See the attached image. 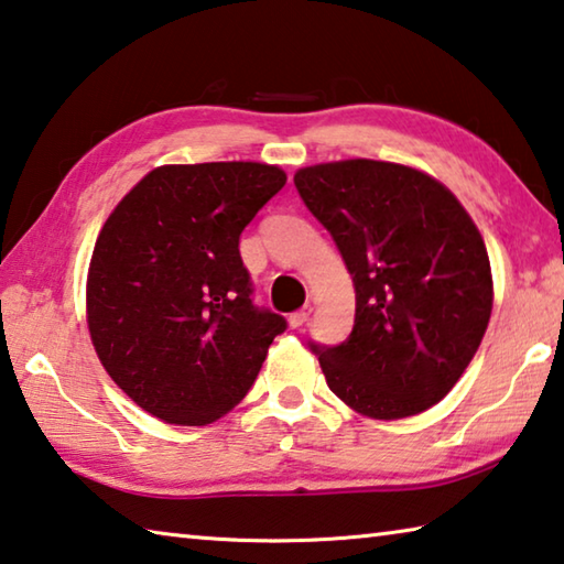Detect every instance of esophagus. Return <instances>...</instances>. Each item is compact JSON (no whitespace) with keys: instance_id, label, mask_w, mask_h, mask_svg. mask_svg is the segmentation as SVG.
<instances>
[{"instance_id":"34e87169","label":"esophagus","mask_w":564,"mask_h":564,"mask_svg":"<svg viewBox=\"0 0 564 564\" xmlns=\"http://www.w3.org/2000/svg\"><path fill=\"white\" fill-rule=\"evenodd\" d=\"M313 313V305H303L301 311H295V313H291L289 316V323H291V328H303L305 326V321H308V316Z\"/></svg>"}]
</instances>
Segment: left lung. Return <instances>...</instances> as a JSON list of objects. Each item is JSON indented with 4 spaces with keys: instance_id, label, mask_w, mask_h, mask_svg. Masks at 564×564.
I'll use <instances>...</instances> for the list:
<instances>
[{
    "instance_id": "left-lung-1",
    "label": "left lung",
    "mask_w": 564,
    "mask_h": 564,
    "mask_svg": "<svg viewBox=\"0 0 564 564\" xmlns=\"http://www.w3.org/2000/svg\"><path fill=\"white\" fill-rule=\"evenodd\" d=\"M356 285L340 346L311 350L328 388L376 420L417 415L451 393L492 311L488 248L441 181L403 164L348 159L295 171Z\"/></svg>"
}]
</instances>
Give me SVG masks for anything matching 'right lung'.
<instances>
[{"instance_id": "right-lung-1", "label": "right lung", "mask_w": 564, "mask_h": 564, "mask_svg": "<svg viewBox=\"0 0 564 564\" xmlns=\"http://www.w3.org/2000/svg\"><path fill=\"white\" fill-rule=\"evenodd\" d=\"M285 186L256 161L159 166L104 224L87 279L101 366L171 425H208L251 390L285 318L253 303L238 238Z\"/></svg>"}]
</instances>
